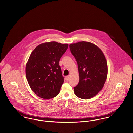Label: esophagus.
Masks as SVG:
<instances>
[{
  "instance_id": "34e87169",
  "label": "esophagus",
  "mask_w": 133,
  "mask_h": 133,
  "mask_svg": "<svg viewBox=\"0 0 133 133\" xmlns=\"http://www.w3.org/2000/svg\"><path fill=\"white\" fill-rule=\"evenodd\" d=\"M65 80L66 81H68L69 80V76H67L65 77Z\"/></svg>"
}]
</instances>
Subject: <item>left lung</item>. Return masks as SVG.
I'll use <instances>...</instances> for the list:
<instances>
[{
	"mask_svg": "<svg viewBox=\"0 0 133 133\" xmlns=\"http://www.w3.org/2000/svg\"><path fill=\"white\" fill-rule=\"evenodd\" d=\"M70 49L78 64L79 82L74 87L75 94L90 99L101 90L107 76V64L101 50L86 41L71 44Z\"/></svg>",
	"mask_w": 133,
	"mask_h": 133,
	"instance_id": "obj_1",
	"label": "left lung"
}]
</instances>
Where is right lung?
Returning a JSON list of instances; mask_svg holds the SVG:
<instances>
[{
    "mask_svg": "<svg viewBox=\"0 0 133 133\" xmlns=\"http://www.w3.org/2000/svg\"><path fill=\"white\" fill-rule=\"evenodd\" d=\"M67 44L52 41L38 45L26 66V76L32 90L40 98L49 99L59 93L64 77L59 65Z\"/></svg>",
    "mask_w": 133,
    "mask_h": 133,
    "instance_id": "right-lung-1",
    "label": "right lung"
}]
</instances>
